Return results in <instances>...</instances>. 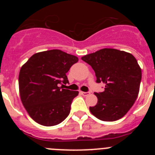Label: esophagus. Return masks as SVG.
I'll use <instances>...</instances> for the list:
<instances>
[{"mask_svg":"<svg viewBox=\"0 0 155 155\" xmlns=\"http://www.w3.org/2000/svg\"><path fill=\"white\" fill-rule=\"evenodd\" d=\"M81 94H82V95H83V96H87V95H89L90 94V92H84V91H82L81 92Z\"/></svg>","mask_w":155,"mask_h":155,"instance_id":"obj_1","label":"esophagus"}]
</instances>
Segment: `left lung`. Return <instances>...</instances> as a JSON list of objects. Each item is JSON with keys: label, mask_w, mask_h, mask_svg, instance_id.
<instances>
[{"label": "left lung", "mask_w": 155, "mask_h": 155, "mask_svg": "<svg viewBox=\"0 0 155 155\" xmlns=\"http://www.w3.org/2000/svg\"><path fill=\"white\" fill-rule=\"evenodd\" d=\"M94 70L97 83L105 84L104 91L94 93L97 104L89 107L101 121H114L126 115L140 91L142 71L130 53L115 48H102L82 57Z\"/></svg>", "instance_id": "left-lung-1"}]
</instances>
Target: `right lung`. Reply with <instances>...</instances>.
Wrapping results in <instances>:
<instances>
[{"mask_svg": "<svg viewBox=\"0 0 155 155\" xmlns=\"http://www.w3.org/2000/svg\"><path fill=\"white\" fill-rule=\"evenodd\" d=\"M78 61L76 56L52 49L33 54L21 67L18 76L20 97L36 122L54 126L68 116L72 101L79 91L63 88V84L69 82L67 73Z\"/></svg>", "mask_w": 155, "mask_h": 155, "instance_id": "right-lung-1", "label": "right lung"}]
</instances>
